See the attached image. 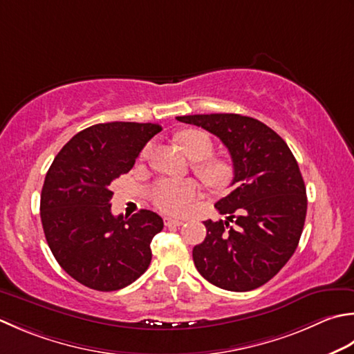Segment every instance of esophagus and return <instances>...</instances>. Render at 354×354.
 <instances>
[{
    "label": "esophagus",
    "instance_id": "1",
    "mask_svg": "<svg viewBox=\"0 0 354 354\" xmlns=\"http://www.w3.org/2000/svg\"><path fill=\"white\" fill-rule=\"evenodd\" d=\"M164 224L167 225V227H171V225L179 227V225L184 224V221L183 219H175V218H165L164 219Z\"/></svg>",
    "mask_w": 354,
    "mask_h": 354
}]
</instances>
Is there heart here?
I'll list each match as a JSON object with an SVG mask.
<instances>
[{"label":"heart","mask_w":354,"mask_h":354,"mask_svg":"<svg viewBox=\"0 0 354 354\" xmlns=\"http://www.w3.org/2000/svg\"><path fill=\"white\" fill-rule=\"evenodd\" d=\"M176 142L184 150V153L201 161L196 165V171L204 181L213 189H224L232 179V167L221 159H205L212 155L213 142L212 138L201 130H184L176 135ZM150 151V145H145L141 156L145 158ZM199 196V187L192 179L175 181L164 179L159 181L150 192V198L159 210L169 214H183L189 210L190 204Z\"/></svg>","instance_id":"b5f03b06"}]
</instances>
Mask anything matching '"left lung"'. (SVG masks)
Listing matches in <instances>:
<instances>
[{
    "mask_svg": "<svg viewBox=\"0 0 354 354\" xmlns=\"http://www.w3.org/2000/svg\"><path fill=\"white\" fill-rule=\"evenodd\" d=\"M178 121L216 135L230 151L233 190L214 207L227 221H205L193 247L198 272L228 292H250L278 274L299 244L307 214L306 184L287 142L250 116L210 113Z\"/></svg>",
    "mask_w": 354,
    "mask_h": 354,
    "instance_id": "1",
    "label": "left lung"
}]
</instances>
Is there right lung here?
<instances>
[{
	"label": "right lung",
	"mask_w": 354,
	"mask_h": 354,
	"mask_svg": "<svg viewBox=\"0 0 354 354\" xmlns=\"http://www.w3.org/2000/svg\"><path fill=\"white\" fill-rule=\"evenodd\" d=\"M161 130L153 122L95 124L55 156L41 192V223L55 259L82 286L115 292L149 268L162 218L150 210L113 216L110 199L115 179Z\"/></svg>",
	"instance_id": "add662e5"
}]
</instances>
